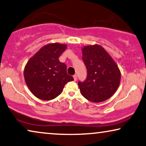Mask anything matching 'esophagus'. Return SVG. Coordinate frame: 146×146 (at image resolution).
I'll return each mask as SVG.
<instances>
[{
    "label": "esophagus",
    "mask_w": 146,
    "mask_h": 146,
    "mask_svg": "<svg viewBox=\"0 0 146 146\" xmlns=\"http://www.w3.org/2000/svg\"><path fill=\"white\" fill-rule=\"evenodd\" d=\"M73 78H74V81H76V80H77V76L76 75H74Z\"/></svg>",
    "instance_id": "obj_1"
}]
</instances>
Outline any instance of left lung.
Segmentation results:
<instances>
[{"label":"left lung","mask_w":146,"mask_h":146,"mask_svg":"<svg viewBox=\"0 0 146 146\" xmlns=\"http://www.w3.org/2000/svg\"><path fill=\"white\" fill-rule=\"evenodd\" d=\"M82 52L88 76L84 82H78L80 93L94 103L107 100L119 86L121 74L119 67L107 50L98 44L84 46Z\"/></svg>","instance_id":"8db88e82"}]
</instances>
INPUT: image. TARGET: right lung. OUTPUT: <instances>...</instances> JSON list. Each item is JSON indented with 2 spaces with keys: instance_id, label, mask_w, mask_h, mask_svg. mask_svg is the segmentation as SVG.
Masks as SVG:
<instances>
[{
  "instance_id": "obj_1",
  "label": "right lung",
  "mask_w": 146,
  "mask_h": 146,
  "mask_svg": "<svg viewBox=\"0 0 146 146\" xmlns=\"http://www.w3.org/2000/svg\"><path fill=\"white\" fill-rule=\"evenodd\" d=\"M66 47V44H47L27 61L24 71L25 82L36 98L44 101L56 98L65 84L74 80L66 72V64L58 60Z\"/></svg>"
}]
</instances>
